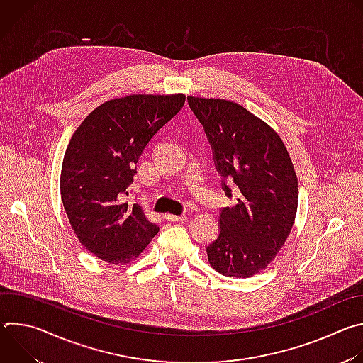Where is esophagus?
<instances>
[{"mask_svg":"<svg viewBox=\"0 0 363 363\" xmlns=\"http://www.w3.org/2000/svg\"><path fill=\"white\" fill-rule=\"evenodd\" d=\"M165 218H167V221H174V223H177V221H185V220H188V216H174V214H167V216H165Z\"/></svg>","mask_w":363,"mask_h":363,"instance_id":"obj_1","label":"esophagus"}]
</instances>
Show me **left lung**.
Wrapping results in <instances>:
<instances>
[{
  "mask_svg": "<svg viewBox=\"0 0 363 363\" xmlns=\"http://www.w3.org/2000/svg\"><path fill=\"white\" fill-rule=\"evenodd\" d=\"M188 103L218 172L238 188V203L221 211L220 235L206 247L208 262L224 276L251 277L274 260L293 228L298 185L291 158L280 135L238 103L194 96Z\"/></svg>",
  "mask_w": 363,
  "mask_h": 363,
  "instance_id": "1",
  "label": "left lung"
}]
</instances>
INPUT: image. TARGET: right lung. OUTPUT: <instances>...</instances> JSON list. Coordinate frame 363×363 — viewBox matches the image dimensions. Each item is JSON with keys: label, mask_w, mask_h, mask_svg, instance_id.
<instances>
[{"label": "right lung", "mask_w": 363, "mask_h": 363, "mask_svg": "<svg viewBox=\"0 0 363 363\" xmlns=\"http://www.w3.org/2000/svg\"><path fill=\"white\" fill-rule=\"evenodd\" d=\"M185 94H129L101 103L74 130L62 165L60 194L79 241L100 260L126 264L160 227L125 201L145 146L184 106Z\"/></svg>", "instance_id": "obj_1"}]
</instances>
